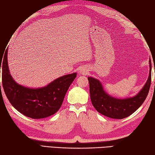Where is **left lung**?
Returning a JSON list of instances; mask_svg holds the SVG:
<instances>
[{
    "mask_svg": "<svg viewBox=\"0 0 155 155\" xmlns=\"http://www.w3.org/2000/svg\"><path fill=\"white\" fill-rule=\"evenodd\" d=\"M150 62V73L143 87L133 98L117 99L108 95L104 91L98 80L89 77L90 98L93 106L102 115L114 119H122L133 114L145 101L151 83L152 65Z\"/></svg>",
    "mask_w": 155,
    "mask_h": 155,
    "instance_id": "1",
    "label": "left lung"
}]
</instances>
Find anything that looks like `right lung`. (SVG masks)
<instances>
[{
  "label": "right lung",
  "mask_w": 155,
  "mask_h": 155,
  "mask_svg": "<svg viewBox=\"0 0 155 155\" xmlns=\"http://www.w3.org/2000/svg\"><path fill=\"white\" fill-rule=\"evenodd\" d=\"M1 68L2 87L10 103L21 114L33 119L44 118L55 114L61 107L70 85L77 77V73L63 76L46 87L38 89L18 85L9 73L7 48L3 59H0V72Z\"/></svg>",
  "instance_id": "right-lung-1"
}]
</instances>
